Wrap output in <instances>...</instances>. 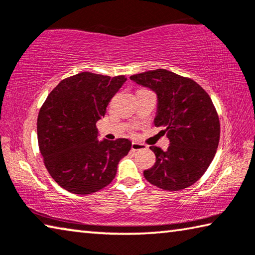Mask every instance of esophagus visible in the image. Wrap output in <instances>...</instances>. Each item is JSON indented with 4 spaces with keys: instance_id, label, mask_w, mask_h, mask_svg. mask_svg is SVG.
<instances>
[{
    "instance_id": "34e87169",
    "label": "esophagus",
    "mask_w": 255,
    "mask_h": 255,
    "mask_svg": "<svg viewBox=\"0 0 255 255\" xmlns=\"http://www.w3.org/2000/svg\"><path fill=\"white\" fill-rule=\"evenodd\" d=\"M147 146L144 145V144H140V143H137V141H132L131 144V149L132 150H141V149H145Z\"/></svg>"
}]
</instances>
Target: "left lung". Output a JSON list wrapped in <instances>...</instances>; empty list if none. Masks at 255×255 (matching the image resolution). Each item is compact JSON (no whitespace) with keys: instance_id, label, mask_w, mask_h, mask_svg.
I'll use <instances>...</instances> for the list:
<instances>
[{"instance_id":"left-lung-1","label":"left lung","mask_w":255,"mask_h":255,"mask_svg":"<svg viewBox=\"0 0 255 255\" xmlns=\"http://www.w3.org/2000/svg\"><path fill=\"white\" fill-rule=\"evenodd\" d=\"M130 80L156 93L154 125L163 127L170 140L166 150L149 147L156 162L144 171L145 179L169 191L190 187L208 169L218 147L221 125L213 101L193 80L163 68Z\"/></svg>"}]
</instances>
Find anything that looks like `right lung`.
<instances>
[{"label": "right lung", "mask_w": 255, "mask_h": 255, "mask_svg": "<svg viewBox=\"0 0 255 255\" xmlns=\"http://www.w3.org/2000/svg\"><path fill=\"white\" fill-rule=\"evenodd\" d=\"M126 80L82 72L60 81L40 108V153L51 178L67 191L89 195L107 187L130 150L127 138L98 140L96 126Z\"/></svg>", "instance_id": "add662e5"}]
</instances>
